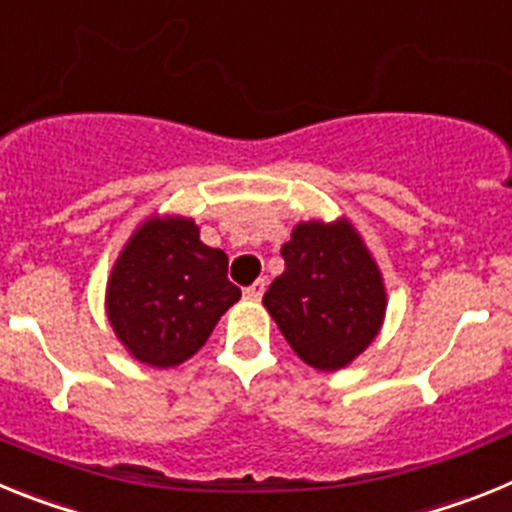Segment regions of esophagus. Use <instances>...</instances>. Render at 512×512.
<instances>
[{
  "mask_svg": "<svg viewBox=\"0 0 512 512\" xmlns=\"http://www.w3.org/2000/svg\"><path fill=\"white\" fill-rule=\"evenodd\" d=\"M264 289H266V279H256V282H253L251 287L243 289V297H246V300L259 302L261 297H264Z\"/></svg>",
  "mask_w": 512,
  "mask_h": 512,
  "instance_id": "1",
  "label": "esophagus"
}]
</instances>
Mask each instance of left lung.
Returning <instances> with one entry per match:
<instances>
[{"mask_svg":"<svg viewBox=\"0 0 512 512\" xmlns=\"http://www.w3.org/2000/svg\"><path fill=\"white\" fill-rule=\"evenodd\" d=\"M284 274L264 305L305 364L341 369L364 351L384 318L377 264L348 223H302L282 246Z\"/></svg>","mask_w":512,"mask_h":512,"instance_id":"left-lung-1","label":"left lung"}]
</instances>
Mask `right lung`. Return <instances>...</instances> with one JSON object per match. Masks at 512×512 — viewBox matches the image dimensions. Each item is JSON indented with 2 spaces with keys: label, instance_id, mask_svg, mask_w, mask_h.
<instances>
[{
  "label": "right lung",
  "instance_id": "add662e5",
  "mask_svg": "<svg viewBox=\"0 0 512 512\" xmlns=\"http://www.w3.org/2000/svg\"><path fill=\"white\" fill-rule=\"evenodd\" d=\"M238 297L228 256L205 246L192 220L153 217L117 259L107 315L135 359L166 369L197 354Z\"/></svg>",
  "mask_w": 512,
  "mask_h": 512
}]
</instances>
